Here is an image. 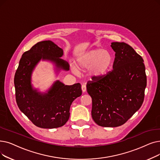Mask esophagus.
<instances>
[{
    "instance_id": "esophagus-1",
    "label": "esophagus",
    "mask_w": 160,
    "mask_h": 160,
    "mask_svg": "<svg viewBox=\"0 0 160 160\" xmlns=\"http://www.w3.org/2000/svg\"><path fill=\"white\" fill-rule=\"evenodd\" d=\"M82 90L83 92H86V86L85 84H82Z\"/></svg>"
}]
</instances>
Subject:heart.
Listing matches in <instances>:
<instances>
[{
  "instance_id": "1",
  "label": "heart",
  "mask_w": 160,
  "mask_h": 160,
  "mask_svg": "<svg viewBox=\"0 0 160 160\" xmlns=\"http://www.w3.org/2000/svg\"><path fill=\"white\" fill-rule=\"evenodd\" d=\"M114 63L112 55L102 49H93L78 58L76 65L80 70L89 68V74L92 77L99 78L106 75L112 68ZM72 71L78 72L76 66H72Z\"/></svg>"
}]
</instances>
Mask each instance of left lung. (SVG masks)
<instances>
[{
  "instance_id": "1",
  "label": "left lung",
  "mask_w": 160,
  "mask_h": 160,
  "mask_svg": "<svg viewBox=\"0 0 160 160\" xmlns=\"http://www.w3.org/2000/svg\"><path fill=\"white\" fill-rule=\"evenodd\" d=\"M115 52L113 69L101 78L88 81L92 99V116L102 127H118L139 109L144 98L147 75L143 59L125 42L111 43Z\"/></svg>"
}]
</instances>
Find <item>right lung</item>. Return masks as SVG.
Listing matches in <instances>:
<instances>
[{
  "mask_svg": "<svg viewBox=\"0 0 160 160\" xmlns=\"http://www.w3.org/2000/svg\"><path fill=\"white\" fill-rule=\"evenodd\" d=\"M63 50L50 40L39 42L23 53L14 76L16 99L19 110L36 126L44 129L64 126L70 116L73 101L82 95L79 83L67 86L57 80L48 93L42 94L31 84V74L40 59L49 60L60 70H69Z\"/></svg>",
  "mask_w": 160,
  "mask_h": 160,
  "instance_id": "obj_1",
  "label": "right lung"
}]
</instances>
